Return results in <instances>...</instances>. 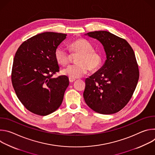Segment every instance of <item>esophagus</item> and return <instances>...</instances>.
I'll return each instance as SVG.
<instances>
[{
  "label": "esophagus",
  "mask_w": 155,
  "mask_h": 155,
  "mask_svg": "<svg viewBox=\"0 0 155 155\" xmlns=\"http://www.w3.org/2000/svg\"><path fill=\"white\" fill-rule=\"evenodd\" d=\"M69 82H70V83H73L74 81H75V79H74V78H69Z\"/></svg>",
  "instance_id": "esophagus-1"
}]
</instances>
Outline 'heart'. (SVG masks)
I'll list each match as a JSON object with an SVG mask.
<instances>
[{
	"label": "heart",
	"mask_w": 155,
	"mask_h": 155,
	"mask_svg": "<svg viewBox=\"0 0 155 155\" xmlns=\"http://www.w3.org/2000/svg\"><path fill=\"white\" fill-rule=\"evenodd\" d=\"M72 53H79L76 62L62 71V74L71 78H78L84 75L90 69L97 70L102 64L101 54L93 50L90 42L84 38H78L71 42L69 45ZM54 57L58 64L65 65L69 61L70 54L62 47H58L54 51Z\"/></svg>",
	"instance_id": "1"
}]
</instances>
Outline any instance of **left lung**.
Instances as JSON below:
<instances>
[{
	"label": "left lung",
	"mask_w": 155,
	"mask_h": 155,
	"mask_svg": "<svg viewBox=\"0 0 155 155\" xmlns=\"http://www.w3.org/2000/svg\"><path fill=\"white\" fill-rule=\"evenodd\" d=\"M85 35L102 44L107 59L97 72L86 78L84 101L97 113L115 114L128 103L139 80L134 52L126 40L109 32L94 31Z\"/></svg>",
	"instance_id": "8db88e82"
}]
</instances>
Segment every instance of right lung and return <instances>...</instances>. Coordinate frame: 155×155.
<instances>
[{"mask_svg":"<svg viewBox=\"0 0 155 155\" xmlns=\"http://www.w3.org/2000/svg\"><path fill=\"white\" fill-rule=\"evenodd\" d=\"M67 34L43 32L25 41L16 52L12 81L16 94L31 112L49 115L60 107L69 78H53L59 71L54 51Z\"/></svg>","mask_w":155,"mask_h":155,"instance_id":"add662e5","label":"right lung"}]
</instances>
